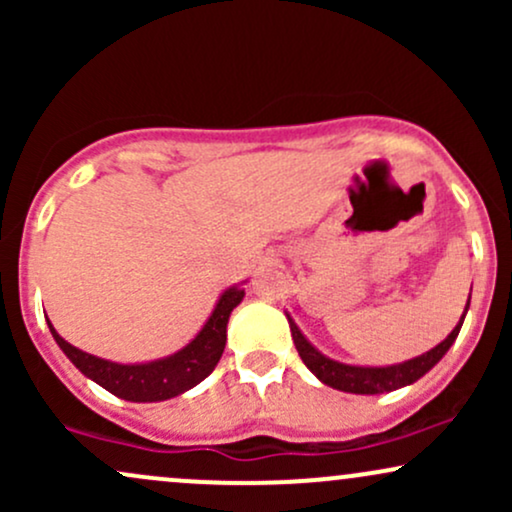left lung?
Listing matches in <instances>:
<instances>
[{"instance_id": "8db88e82", "label": "left lung", "mask_w": 512, "mask_h": 512, "mask_svg": "<svg viewBox=\"0 0 512 512\" xmlns=\"http://www.w3.org/2000/svg\"><path fill=\"white\" fill-rule=\"evenodd\" d=\"M467 308H469V301H467ZM467 308H464V315H467ZM464 315L460 325H457L438 346H433L431 351L411 358V361L397 363V366H385V368L346 366V363L332 361V358L320 354V351H317L315 346L303 337L301 330H298L296 322H293L291 317H289V327H291L293 344H296L298 349V356L303 358V363L310 368V373H313L317 380H322L325 385L334 387V390L351 392V395H380V392H392L404 385L416 383L421 375H426L428 370L436 366L440 358L448 354L452 342H455L457 334H460Z\"/></svg>"}]
</instances>
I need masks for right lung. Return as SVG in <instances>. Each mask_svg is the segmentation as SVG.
I'll use <instances>...</instances> for the list:
<instances>
[{"mask_svg":"<svg viewBox=\"0 0 512 512\" xmlns=\"http://www.w3.org/2000/svg\"><path fill=\"white\" fill-rule=\"evenodd\" d=\"M243 296L245 289H238V286L223 291L207 325L185 349H180L173 356L158 358V361L137 363V366H125V363H113L86 354V351L64 342L60 334L55 332V327L50 325V320L48 325L52 337L60 344L69 361L93 383L113 392L115 397L127 399V402H163V399L178 397L190 387L202 383L216 368L223 354V346H226L228 317H231L233 308L243 301Z\"/></svg>","mask_w":512,"mask_h":512,"instance_id":"right-lung-1","label":"right lung"}]
</instances>
